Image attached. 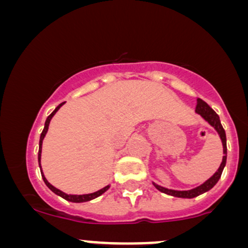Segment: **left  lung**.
I'll return each mask as SVG.
<instances>
[{
	"instance_id": "left-lung-1",
	"label": "left lung",
	"mask_w": 248,
	"mask_h": 248,
	"mask_svg": "<svg viewBox=\"0 0 248 248\" xmlns=\"http://www.w3.org/2000/svg\"><path fill=\"white\" fill-rule=\"evenodd\" d=\"M196 112L198 114H201L203 116L205 120L209 122L211 126L217 130L219 136H220L221 142H223V149H224V156H223V161H221L220 167L217 171L215 172V175L212 177H210L207 179L206 182H204L202 186H199L195 189L191 190H187V191H177V190H171V189H167V187H163L161 186H157V184L154 183V186H156V189L160 190V191L167 193V195L173 196V197H181V198H193V197H197V196L202 195V193L209 191L210 189H212L213 186H216V183L219 181L220 178L221 172H223L225 164H226V156H227V147H226V134H225V130L223 126H221L220 120H219V116L215 110L212 109L209 105L206 104L205 101L202 100V99H198L197 100V106H196Z\"/></svg>"
}]
</instances>
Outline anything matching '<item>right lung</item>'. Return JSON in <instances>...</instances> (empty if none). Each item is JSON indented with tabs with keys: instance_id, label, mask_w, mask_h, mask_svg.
Masks as SVG:
<instances>
[{
	"instance_id": "right-lung-1",
	"label": "right lung",
	"mask_w": 248,
	"mask_h": 248,
	"mask_svg": "<svg viewBox=\"0 0 248 248\" xmlns=\"http://www.w3.org/2000/svg\"><path fill=\"white\" fill-rule=\"evenodd\" d=\"M62 104H64V102H62L61 105H58V106L56 107V109L53 110V112L51 113V114H50L49 116H47L46 121H45L44 129H43V132H42V134H41V139H39V149H38V163H39V168H41V154H42L43 139H44L45 134H46L47 129H49V124H50L51 119H52V116L56 114V112L59 109V108H61V106H62ZM41 172H42L43 181H44V183L46 184L47 187H49L51 191L55 192L56 195L61 196V197H62L64 199H66V201L73 202V203H82V202H88V201H91V199H94V198H96V197H99V196L102 195V193H104L105 191H107V190L109 189V186H107L102 187V189H100V190H98V191H95V192H93V193H87V195H67V193L62 192V191H61V190H59V189H57V187L53 186L52 184H50L49 182L46 181V178L44 177V175H43V171H41Z\"/></svg>"
}]
</instances>
